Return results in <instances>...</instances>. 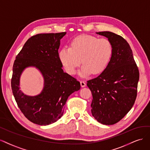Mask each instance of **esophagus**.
Here are the masks:
<instances>
[{
  "label": "esophagus",
  "mask_w": 150,
  "mask_h": 150,
  "mask_svg": "<svg viewBox=\"0 0 150 150\" xmlns=\"http://www.w3.org/2000/svg\"><path fill=\"white\" fill-rule=\"evenodd\" d=\"M80 85L81 87H85L86 86V83L84 80H81L80 81Z\"/></svg>",
  "instance_id": "esophagus-1"
}]
</instances>
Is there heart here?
Masks as SVG:
<instances>
[{
    "instance_id": "obj_1",
    "label": "heart",
    "mask_w": 150,
    "mask_h": 150,
    "mask_svg": "<svg viewBox=\"0 0 150 150\" xmlns=\"http://www.w3.org/2000/svg\"><path fill=\"white\" fill-rule=\"evenodd\" d=\"M113 54V46L108 38L82 35L70 42V47H64L59 52V59L67 73L73 75L82 65L80 75L99 74L108 66ZM82 61H81V60Z\"/></svg>"
}]
</instances>
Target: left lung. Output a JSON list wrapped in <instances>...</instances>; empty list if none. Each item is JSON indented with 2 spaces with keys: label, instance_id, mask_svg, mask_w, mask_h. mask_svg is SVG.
<instances>
[{
  "label": "left lung",
  "instance_id": "left-lung-1",
  "mask_svg": "<svg viewBox=\"0 0 150 150\" xmlns=\"http://www.w3.org/2000/svg\"><path fill=\"white\" fill-rule=\"evenodd\" d=\"M96 33L112 43L113 54L108 66L96 78L87 81L93 100V117L101 124L118 123L132 109L137 96L139 74L127 41L111 32Z\"/></svg>",
  "mask_w": 150,
  "mask_h": 150
}]
</instances>
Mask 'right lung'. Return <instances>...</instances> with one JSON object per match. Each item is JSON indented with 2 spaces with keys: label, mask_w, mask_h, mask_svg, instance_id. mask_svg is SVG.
Masks as SVG:
<instances>
[{
  "label": "right lung",
  "mask_w": 150,
  "mask_h": 150,
  "mask_svg": "<svg viewBox=\"0 0 150 150\" xmlns=\"http://www.w3.org/2000/svg\"><path fill=\"white\" fill-rule=\"evenodd\" d=\"M66 32L39 33L31 37L16 56L13 65L11 87L18 108L33 123L48 125L61 118L69 96L80 88V83L65 73L59 56L61 38ZM35 66L45 79V87L35 97L19 90V80L26 67Z\"/></svg>",
  "instance_id": "add662e5"
}]
</instances>
